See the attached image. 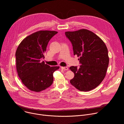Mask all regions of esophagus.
<instances>
[{
    "label": "esophagus",
    "instance_id": "1",
    "mask_svg": "<svg viewBox=\"0 0 124 124\" xmlns=\"http://www.w3.org/2000/svg\"><path fill=\"white\" fill-rule=\"evenodd\" d=\"M61 69L64 70H68V68L67 67H61Z\"/></svg>",
    "mask_w": 124,
    "mask_h": 124
}]
</instances>
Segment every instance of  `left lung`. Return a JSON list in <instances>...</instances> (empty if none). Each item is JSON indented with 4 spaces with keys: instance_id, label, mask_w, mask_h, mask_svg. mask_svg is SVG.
Instances as JSON below:
<instances>
[{
    "instance_id": "8db88e82",
    "label": "left lung",
    "mask_w": 124,
    "mask_h": 124,
    "mask_svg": "<svg viewBox=\"0 0 124 124\" xmlns=\"http://www.w3.org/2000/svg\"><path fill=\"white\" fill-rule=\"evenodd\" d=\"M65 35L72 44L74 55L80 57L81 64L79 67L69 68L74 74L71 84L82 92L94 89L106 75L109 57L106 44L98 36L86 29L66 31Z\"/></svg>"
}]
</instances>
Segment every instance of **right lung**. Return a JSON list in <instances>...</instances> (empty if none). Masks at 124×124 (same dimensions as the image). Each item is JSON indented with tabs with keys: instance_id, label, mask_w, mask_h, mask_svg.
I'll use <instances>...</instances> for the list:
<instances>
[{
	"instance_id": "right-lung-1",
	"label": "right lung",
	"mask_w": 124,
	"mask_h": 124,
	"mask_svg": "<svg viewBox=\"0 0 124 124\" xmlns=\"http://www.w3.org/2000/svg\"><path fill=\"white\" fill-rule=\"evenodd\" d=\"M56 31H39L25 37L16 53V67L21 81L29 90L40 92L53 82V73L59 66L50 67L44 61V54L50 39Z\"/></svg>"
}]
</instances>
